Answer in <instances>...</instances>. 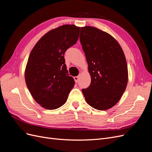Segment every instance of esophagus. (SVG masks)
<instances>
[{
	"instance_id": "esophagus-1",
	"label": "esophagus",
	"mask_w": 152,
	"mask_h": 152,
	"mask_svg": "<svg viewBox=\"0 0 152 152\" xmlns=\"http://www.w3.org/2000/svg\"><path fill=\"white\" fill-rule=\"evenodd\" d=\"M74 80H75V82H76V83H77L78 81H79V77L78 76L74 77Z\"/></svg>"
}]
</instances>
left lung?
Wrapping results in <instances>:
<instances>
[{"label": "left lung", "instance_id": "obj_1", "mask_svg": "<svg viewBox=\"0 0 152 152\" xmlns=\"http://www.w3.org/2000/svg\"><path fill=\"white\" fill-rule=\"evenodd\" d=\"M80 41L91 78L90 86L82 93L91 107L108 110L117 103L126 89L125 55L112 35L93 26L82 27Z\"/></svg>", "mask_w": 152, "mask_h": 152}]
</instances>
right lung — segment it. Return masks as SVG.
<instances>
[{
	"instance_id": "right-lung-1",
	"label": "right lung",
	"mask_w": 152,
	"mask_h": 152,
	"mask_svg": "<svg viewBox=\"0 0 152 152\" xmlns=\"http://www.w3.org/2000/svg\"><path fill=\"white\" fill-rule=\"evenodd\" d=\"M80 28L74 25H65L50 30L30 54L25 82L35 102L45 109L61 107L74 86V79L68 74L64 54L76 44Z\"/></svg>"
}]
</instances>
